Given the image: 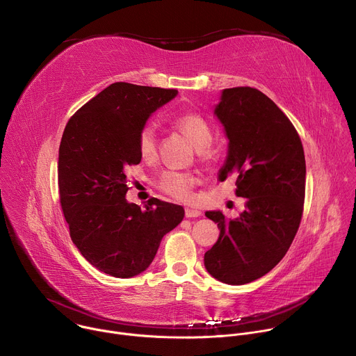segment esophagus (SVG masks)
I'll list each match as a JSON object with an SVG mask.
<instances>
[{
  "label": "esophagus",
  "instance_id": "obj_1",
  "mask_svg": "<svg viewBox=\"0 0 356 356\" xmlns=\"http://www.w3.org/2000/svg\"><path fill=\"white\" fill-rule=\"evenodd\" d=\"M184 214L187 218H194V217H200L201 216V211L200 210H195V209H186L184 210Z\"/></svg>",
  "mask_w": 356,
  "mask_h": 356
}]
</instances>
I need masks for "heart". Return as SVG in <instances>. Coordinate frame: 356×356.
I'll return each instance as SVG.
<instances>
[{
  "instance_id": "1",
  "label": "heart",
  "mask_w": 356,
  "mask_h": 356,
  "mask_svg": "<svg viewBox=\"0 0 356 356\" xmlns=\"http://www.w3.org/2000/svg\"><path fill=\"white\" fill-rule=\"evenodd\" d=\"M173 125L186 134L193 145L198 149V154L202 159L210 161L214 156V150L211 149L213 131L209 122L197 113H183L173 118ZM138 150L142 159L150 161L158 154V131L155 125H145L138 135ZM197 183V177L190 173L166 170L159 179V187L169 194L170 197L187 201L191 198V190Z\"/></svg>"
}]
</instances>
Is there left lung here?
<instances>
[{"label":"left lung","instance_id":"obj_1","mask_svg":"<svg viewBox=\"0 0 356 356\" xmlns=\"http://www.w3.org/2000/svg\"><path fill=\"white\" fill-rule=\"evenodd\" d=\"M214 115L229 140L218 177L238 173L235 194L246 202L234 220L206 213L220 236L204 266L217 280L238 286L270 272L289 250L302 214L306 159L290 120L257 88L222 90Z\"/></svg>","mask_w":356,"mask_h":356}]
</instances>
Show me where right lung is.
I'll return each mask as SVG.
<instances>
[{
  "label": "right lung",
  "instance_id": "right-lung-1",
  "mask_svg": "<svg viewBox=\"0 0 356 356\" xmlns=\"http://www.w3.org/2000/svg\"><path fill=\"white\" fill-rule=\"evenodd\" d=\"M177 90L113 83L67 122L58 162L60 204L70 236L98 270L132 277L149 268L184 209L158 198L128 202L127 169L140 162L138 135Z\"/></svg>",
  "mask_w": 356,
  "mask_h": 356
}]
</instances>
